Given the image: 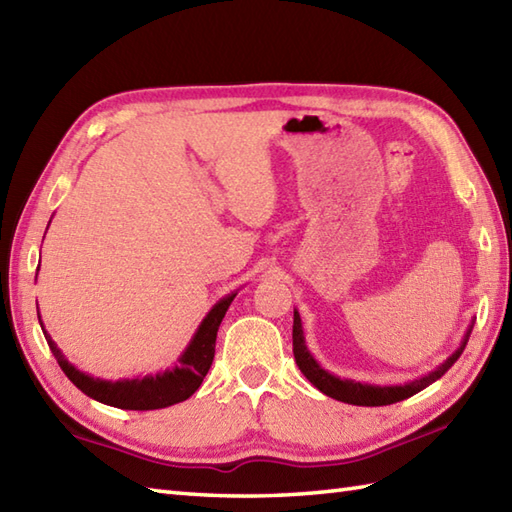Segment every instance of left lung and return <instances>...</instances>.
Returning <instances> with one entry per match:
<instances>
[{"mask_svg": "<svg viewBox=\"0 0 512 512\" xmlns=\"http://www.w3.org/2000/svg\"><path fill=\"white\" fill-rule=\"evenodd\" d=\"M475 321H471L469 330H466L464 339L460 343L458 350H455L447 361L442 365H438L433 372L424 374L422 378L409 380L405 385H372V383H358V380H350V378H339L317 363L306 345V336H303V328H301V317L299 312L295 310V323H292V352H295V361L301 369V374L306 376L310 383L317 387L319 391H323L325 396H330L334 400L347 402V405H358V407H383V405H394V402L405 400L413 394H418L424 387H429L431 383H436L438 378H442L444 374L449 372V367L458 361L460 354L464 352L466 341H469L471 330H473Z\"/></svg>", "mask_w": 512, "mask_h": 512, "instance_id": "8db88e82", "label": "left lung"}]
</instances>
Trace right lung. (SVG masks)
<instances>
[{
  "label": "right lung",
  "instance_id": "right-lung-1",
  "mask_svg": "<svg viewBox=\"0 0 512 512\" xmlns=\"http://www.w3.org/2000/svg\"><path fill=\"white\" fill-rule=\"evenodd\" d=\"M235 295L237 290L217 301L209 310V314H206L202 323L198 325V330H195L189 345L184 347V352L180 354L176 365L156 376L149 374L143 378L103 380V378H94L90 374L81 372V369H76L68 358L63 356L57 343L52 341V336L46 332V328H43L41 314H39V323L54 358H57L59 367L85 396L118 409H134V411L165 409V407L176 405V402L187 400L202 385V380L206 372L211 369L213 356H215L217 330H220V323L224 319L228 306H231V301L235 299Z\"/></svg>",
  "mask_w": 512,
  "mask_h": 512
}]
</instances>
